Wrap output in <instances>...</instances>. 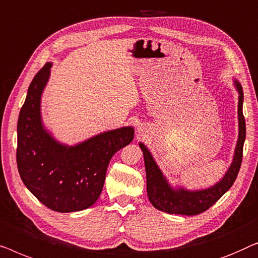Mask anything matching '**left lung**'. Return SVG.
Here are the masks:
<instances>
[{
  "label": "left lung",
  "mask_w": 258,
  "mask_h": 258,
  "mask_svg": "<svg viewBox=\"0 0 258 258\" xmlns=\"http://www.w3.org/2000/svg\"><path fill=\"white\" fill-rule=\"evenodd\" d=\"M235 85L239 93L238 97V140L235 150L233 164L229 167L223 179L214 184L208 189L189 191L179 188L173 189L169 186L161 170L155 164L153 157L144 144H139L144 153L145 168H146L147 194L148 199L155 208L168 214H179V215H198L209 209L214 203L233 186L239 172L243 158V145L245 140V119L243 117V90L237 81Z\"/></svg>",
  "instance_id": "8db88e82"
}]
</instances>
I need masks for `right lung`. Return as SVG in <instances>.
Wrapping results in <instances>:
<instances>
[{
    "instance_id": "obj_1",
    "label": "right lung",
    "mask_w": 258,
    "mask_h": 258,
    "mask_svg": "<svg viewBox=\"0 0 258 258\" xmlns=\"http://www.w3.org/2000/svg\"><path fill=\"white\" fill-rule=\"evenodd\" d=\"M50 68L46 63L36 74L20 111L17 168L25 187L48 208L79 212L98 200L111 158L133 140L134 130L108 131L71 147L57 143L41 121V94Z\"/></svg>"
}]
</instances>
